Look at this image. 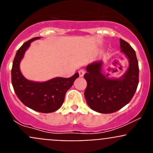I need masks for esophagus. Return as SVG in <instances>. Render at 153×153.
<instances>
[{
	"label": "esophagus",
	"mask_w": 153,
	"mask_h": 153,
	"mask_svg": "<svg viewBox=\"0 0 153 153\" xmlns=\"http://www.w3.org/2000/svg\"><path fill=\"white\" fill-rule=\"evenodd\" d=\"M78 73H79V75L81 77L84 76V73H85V70L84 69H81L79 71H78Z\"/></svg>",
	"instance_id": "1"
}]
</instances>
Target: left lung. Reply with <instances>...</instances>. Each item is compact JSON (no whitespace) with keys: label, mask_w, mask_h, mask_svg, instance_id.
<instances>
[{"label":"left lung","mask_w":153,"mask_h":153,"mask_svg":"<svg viewBox=\"0 0 153 153\" xmlns=\"http://www.w3.org/2000/svg\"><path fill=\"white\" fill-rule=\"evenodd\" d=\"M121 52L129 59V65L124 76L111 79L101 72L102 61L86 67L84 78L87 83L84 96L89 107L100 113H112L119 110L132 100L138 87L139 68L136 54L126 41L120 39Z\"/></svg>","instance_id":"8db88e82"}]
</instances>
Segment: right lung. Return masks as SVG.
I'll return each mask as SVG.
<instances>
[{"mask_svg": "<svg viewBox=\"0 0 153 153\" xmlns=\"http://www.w3.org/2000/svg\"><path fill=\"white\" fill-rule=\"evenodd\" d=\"M39 38L40 37H35L29 40L17 51L12 64V84L15 94L24 105L37 112L49 113L61 107L66 92L79 74L76 72L70 78H55L42 83L26 79L20 71V61L31 42Z\"/></svg>", "mask_w": 153, "mask_h": 153, "instance_id": "add662e5", "label": "right lung"}]
</instances>
